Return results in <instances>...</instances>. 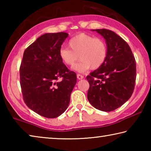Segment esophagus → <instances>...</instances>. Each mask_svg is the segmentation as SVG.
<instances>
[{
	"instance_id": "34e87169",
	"label": "esophagus",
	"mask_w": 151,
	"mask_h": 151,
	"mask_svg": "<svg viewBox=\"0 0 151 151\" xmlns=\"http://www.w3.org/2000/svg\"><path fill=\"white\" fill-rule=\"evenodd\" d=\"M76 76H77V78L78 79V80H81V79H83L84 78V76L83 75H80V74H77Z\"/></svg>"
}]
</instances>
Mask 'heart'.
Masks as SVG:
<instances>
[{
  "label": "heart",
  "instance_id": "1",
  "mask_svg": "<svg viewBox=\"0 0 151 151\" xmlns=\"http://www.w3.org/2000/svg\"><path fill=\"white\" fill-rule=\"evenodd\" d=\"M68 47H61L59 57L61 60L68 66H73L80 58V63L73 67V70L78 73H85L91 67L96 69L105 61L108 48L105 41L101 38L81 33L73 37Z\"/></svg>",
  "mask_w": 151,
  "mask_h": 151
}]
</instances>
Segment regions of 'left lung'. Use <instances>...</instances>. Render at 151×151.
<instances>
[{
    "label": "left lung",
    "instance_id": "left-lung-1",
    "mask_svg": "<svg viewBox=\"0 0 151 151\" xmlns=\"http://www.w3.org/2000/svg\"><path fill=\"white\" fill-rule=\"evenodd\" d=\"M96 31L106 40L107 57L103 65L86 76L90 87L87 98L96 109L110 112L131 98L136 81V61L124 40L112 30Z\"/></svg>",
    "mask_w": 151,
    "mask_h": 151
}]
</instances>
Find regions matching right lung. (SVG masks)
Segmentation results:
<instances>
[{
  "instance_id": "1",
  "label": "right lung",
  "mask_w": 151,
  "mask_h": 151,
  "mask_svg": "<svg viewBox=\"0 0 151 151\" xmlns=\"http://www.w3.org/2000/svg\"><path fill=\"white\" fill-rule=\"evenodd\" d=\"M68 36L63 32L41 35L25 49L20 66L25 104L46 118H56L66 111L76 83V74L59 57L61 45Z\"/></svg>"
}]
</instances>
